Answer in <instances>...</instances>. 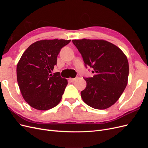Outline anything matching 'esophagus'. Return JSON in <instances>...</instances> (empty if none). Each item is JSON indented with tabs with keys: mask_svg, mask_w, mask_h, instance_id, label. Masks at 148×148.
<instances>
[{
	"mask_svg": "<svg viewBox=\"0 0 148 148\" xmlns=\"http://www.w3.org/2000/svg\"><path fill=\"white\" fill-rule=\"evenodd\" d=\"M77 79V77H75V78H70V81H71V82H74Z\"/></svg>",
	"mask_w": 148,
	"mask_h": 148,
	"instance_id": "esophagus-1",
	"label": "esophagus"
}]
</instances>
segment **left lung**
Instances as JSON below:
<instances>
[{"mask_svg": "<svg viewBox=\"0 0 148 148\" xmlns=\"http://www.w3.org/2000/svg\"><path fill=\"white\" fill-rule=\"evenodd\" d=\"M86 68L93 77L84 78L86 86L81 96L87 105L106 109L114 104L127 86L129 73L127 58L117 46L104 40H72Z\"/></svg>", "mask_w": 148, "mask_h": 148, "instance_id": "8db88e82", "label": "left lung"}]
</instances>
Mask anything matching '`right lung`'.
<instances>
[{
    "instance_id": "1",
    "label": "right lung",
    "mask_w": 148,
    "mask_h": 148,
    "mask_svg": "<svg viewBox=\"0 0 148 148\" xmlns=\"http://www.w3.org/2000/svg\"><path fill=\"white\" fill-rule=\"evenodd\" d=\"M70 40H41L30 45L16 66L18 84L33 108L46 110L59 104L68 82L59 72L51 74L57 56Z\"/></svg>"
}]
</instances>
